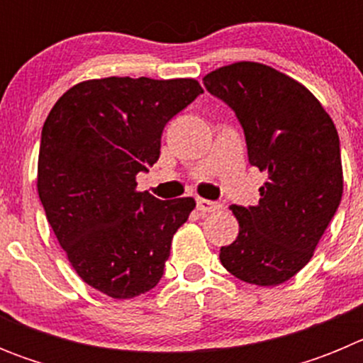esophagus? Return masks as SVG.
I'll use <instances>...</instances> for the list:
<instances>
[{
	"instance_id": "34e87169",
	"label": "esophagus",
	"mask_w": 363,
	"mask_h": 363,
	"mask_svg": "<svg viewBox=\"0 0 363 363\" xmlns=\"http://www.w3.org/2000/svg\"><path fill=\"white\" fill-rule=\"evenodd\" d=\"M196 209L200 214H209L214 213V211L220 209V205L216 201H211V200H203V198H198L196 200Z\"/></svg>"
}]
</instances>
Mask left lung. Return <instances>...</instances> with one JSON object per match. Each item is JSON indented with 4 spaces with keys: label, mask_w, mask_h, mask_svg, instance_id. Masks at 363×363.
Returning a JSON list of instances; mask_svg holds the SVG:
<instances>
[{
    "label": "left lung",
    "mask_w": 363,
    "mask_h": 363,
    "mask_svg": "<svg viewBox=\"0 0 363 363\" xmlns=\"http://www.w3.org/2000/svg\"><path fill=\"white\" fill-rule=\"evenodd\" d=\"M203 85L233 108L249 163L267 174L258 205L230 207L240 233L220 249L221 265L247 284H284L306 267L342 200L335 123L301 83L262 63L221 67Z\"/></svg>",
    "instance_id": "left-lung-1"
}]
</instances>
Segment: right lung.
I'll list each match as a JSON object with an SVG mask.
<instances>
[{"label": "right lung", "mask_w": 363, "mask_h": 363, "mask_svg": "<svg viewBox=\"0 0 363 363\" xmlns=\"http://www.w3.org/2000/svg\"><path fill=\"white\" fill-rule=\"evenodd\" d=\"M203 92L196 79L104 78L74 85L45 120L38 192L85 284L116 300L156 287L172 234L196 207L136 191L165 125Z\"/></svg>", "instance_id": "obj_1"}]
</instances>
